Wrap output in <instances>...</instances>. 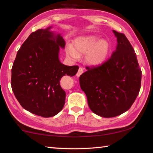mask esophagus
Returning <instances> with one entry per match:
<instances>
[{
	"instance_id": "34e87169",
	"label": "esophagus",
	"mask_w": 153,
	"mask_h": 153,
	"mask_svg": "<svg viewBox=\"0 0 153 153\" xmlns=\"http://www.w3.org/2000/svg\"><path fill=\"white\" fill-rule=\"evenodd\" d=\"M83 72H84V69H83L82 67H79V69H78V71H77V72L76 76L77 77H79L83 74Z\"/></svg>"
}]
</instances>
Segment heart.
I'll use <instances>...</instances> for the list:
<instances>
[{"label": "heart", "instance_id": "1", "mask_svg": "<svg viewBox=\"0 0 153 153\" xmlns=\"http://www.w3.org/2000/svg\"><path fill=\"white\" fill-rule=\"evenodd\" d=\"M75 48L68 46L66 48L67 56L78 59L79 54H87L86 61L92 66H99L104 63L109 55L111 46L107 40L97 36H82L74 41Z\"/></svg>", "mask_w": 153, "mask_h": 153}]
</instances>
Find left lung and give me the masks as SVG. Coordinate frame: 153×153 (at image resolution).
Listing matches in <instances>:
<instances>
[{"label":"left lung","instance_id":"left-lung-1","mask_svg":"<svg viewBox=\"0 0 153 153\" xmlns=\"http://www.w3.org/2000/svg\"><path fill=\"white\" fill-rule=\"evenodd\" d=\"M117 45L111 58L98 67H87L79 77L82 90L93 113L113 117L128 111L141 87L142 71L130 42L115 30Z\"/></svg>","mask_w":153,"mask_h":153}]
</instances>
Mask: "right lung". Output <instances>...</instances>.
<instances>
[{"label": "right lung", "mask_w": 153, "mask_h": 153, "mask_svg": "<svg viewBox=\"0 0 153 153\" xmlns=\"http://www.w3.org/2000/svg\"><path fill=\"white\" fill-rule=\"evenodd\" d=\"M51 28L31 33L18 51L11 69V88L18 102L43 117H53L63 109L66 94L60 80L64 76H75L79 69L59 61V51L65 42Z\"/></svg>", "instance_id": "obj_1"}]
</instances>
